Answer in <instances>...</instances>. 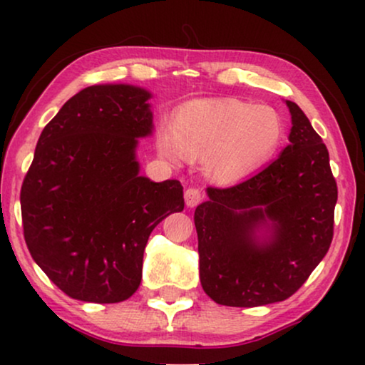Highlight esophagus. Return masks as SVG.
I'll list each match as a JSON object with an SVG mask.
<instances>
[{"mask_svg": "<svg viewBox=\"0 0 365 365\" xmlns=\"http://www.w3.org/2000/svg\"><path fill=\"white\" fill-rule=\"evenodd\" d=\"M202 200H203V195H202V192L198 190V188H188V190H185L187 207H190V208L197 207Z\"/></svg>", "mask_w": 365, "mask_h": 365, "instance_id": "obj_1", "label": "esophagus"}]
</instances>
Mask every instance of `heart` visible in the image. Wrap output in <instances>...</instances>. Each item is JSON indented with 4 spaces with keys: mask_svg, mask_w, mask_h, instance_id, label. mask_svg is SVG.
I'll return each mask as SVG.
<instances>
[{
    "mask_svg": "<svg viewBox=\"0 0 365 365\" xmlns=\"http://www.w3.org/2000/svg\"><path fill=\"white\" fill-rule=\"evenodd\" d=\"M284 137V120L272 106L237 98H202L178 108L173 128L160 126L157 147L173 163L203 160L207 177L228 185L274 158Z\"/></svg>",
    "mask_w": 365,
    "mask_h": 365,
    "instance_id": "1",
    "label": "heart"
}]
</instances>
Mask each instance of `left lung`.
<instances>
[{
    "label": "left lung",
    "instance_id": "1",
    "mask_svg": "<svg viewBox=\"0 0 365 365\" xmlns=\"http://www.w3.org/2000/svg\"><path fill=\"white\" fill-rule=\"evenodd\" d=\"M289 142L245 182L207 188L195 210L200 282L212 300L259 307L297 292L334 237L337 183L322 138L294 101Z\"/></svg>",
    "mask_w": 365,
    "mask_h": 365
}]
</instances>
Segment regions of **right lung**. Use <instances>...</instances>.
Returning a JSON list of instances; mask_svg holds the SVG:
<instances>
[{
    "instance_id": "add662e5",
    "label": "right lung",
    "mask_w": 365,
    "mask_h": 365,
    "mask_svg": "<svg viewBox=\"0 0 365 365\" xmlns=\"http://www.w3.org/2000/svg\"><path fill=\"white\" fill-rule=\"evenodd\" d=\"M150 98L133 85L88 86L61 106L36 143L19 195L24 240L71 299L132 297L150 233L185 207L178 180L140 175L135 150L152 135Z\"/></svg>"
}]
</instances>
